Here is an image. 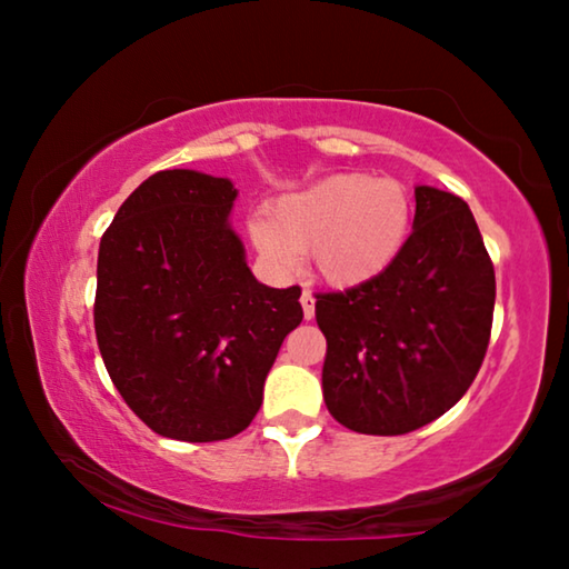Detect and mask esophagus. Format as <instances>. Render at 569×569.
Returning <instances> with one entry per match:
<instances>
[{"label":"esophagus","instance_id":"obj_1","mask_svg":"<svg viewBox=\"0 0 569 569\" xmlns=\"http://www.w3.org/2000/svg\"><path fill=\"white\" fill-rule=\"evenodd\" d=\"M301 306H303V317L313 319V311H317V299H313L311 291L301 293Z\"/></svg>","mask_w":569,"mask_h":569}]
</instances>
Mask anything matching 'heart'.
I'll return each instance as SVG.
<instances>
[{"label": "heart", "mask_w": 569, "mask_h": 569, "mask_svg": "<svg viewBox=\"0 0 569 569\" xmlns=\"http://www.w3.org/2000/svg\"><path fill=\"white\" fill-rule=\"evenodd\" d=\"M412 202L395 179L331 174L278 200L273 218L258 212L248 232L270 266L291 273L301 252L329 286L372 281L408 240Z\"/></svg>", "instance_id": "1"}]
</instances>
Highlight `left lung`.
<instances>
[{"instance_id":"8db88e82","label":"left lung","mask_w":569,"mask_h":569,"mask_svg":"<svg viewBox=\"0 0 569 569\" xmlns=\"http://www.w3.org/2000/svg\"><path fill=\"white\" fill-rule=\"evenodd\" d=\"M493 263L461 197L415 187L412 232L372 281L317 293L323 402L365 436H402L463 398L491 339Z\"/></svg>"}]
</instances>
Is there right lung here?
I'll return each instance as SVG.
<instances>
[{"mask_svg": "<svg viewBox=\"0 0 569 569\" xmlns=\"http://www.w3.org/2000/svg\"><path fill=\"white\" fill-rule=\"evenodd\" d=\"M230 179L192 169L151 174L98 248L96 339L126 405L171 440L212 443L246 430L301 288H268L246 263Z\"/></svg>", "mask_w": 569, "mask_h": 569, "instance_id": "1", "label": "right lung"}]
</instances>
